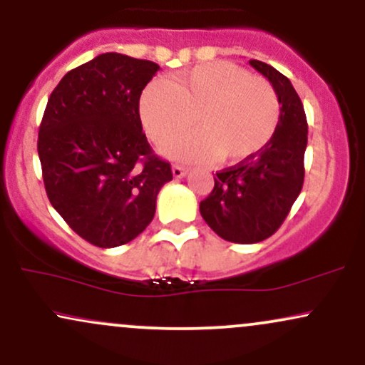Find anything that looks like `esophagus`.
Returning <instances> with one entry per match:
<instances>
[{"mask_svg": "<svg viewBox=\"0 0 365 365\" xmlns=\"http://www.w3.org/2000/svg\"><path fill=\"white\" fill-rule=\"evenodd\" d=\"M171 171H173L175 178H182L188 173V168H185V166H182V165H175L173 168H171Z\"/></svg>", "mask_w": 365, "mask_h": 365, "instance_id": "34e87169", "label": "esophagus"}]
</instances>
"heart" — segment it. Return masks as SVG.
<instances>
[{"mask_svg": "<svg viewBox=\"0 0 365 365\" xmlns=\"http://www.w3.org/2000/svg\"><path fill=\"white\" fill-rule=\"evenodd\" d=\"M139 116L154 142L185 132L192 121L200 130L163 145V153L185 161L244 163L273 140L282 118L276 91L261 77L228 61L200 63L150 82L139 99Z\"/></svg>", "mask_w": 365, "mask_h": 365, "instance_id": "heart-1", "label": "heart"}]
</instances>
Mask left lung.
Here are the masks:
<instances>
[{"label": "left lung", "instance_id": "left-lung-1", "mask_svg": "<svg viewBox=\"0 0 365 365\" xmlns=\"http://www.w3.org/2000/svg\"><path fill=\"white\" fill-rule=\"evenodd\" d=\"M271 82L282 104L273 140L257 156L217 171L215 188L200 202L212 232L233 244H257L282 226L304 185L307 118L292 82L267 63L250 60Z\"/></svg>", "mask_w": 365, "mask_h": 365}]
</instances>
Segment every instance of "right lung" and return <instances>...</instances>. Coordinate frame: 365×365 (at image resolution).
I'll list each match as a JSON object with an SVG mask.
<instances>
[{
    "instance_id": "1",
    "label": "right lung",
    "mask_w": 365,
    "mask_h": 365,
    "mask_svg": "<svg viewBox=\"0 0 365 365\" xmlns=\"http://www.w3.org/2000/svg\"><path fill=\"white\" fill-rule=\"evenodd\" d=\"M159 65L104 53L54 87L39 127L49 202L89 244L132 242L153 221L156 197L173 178L142 132L139 99Z\"/></svg>"
}]
</instances>
